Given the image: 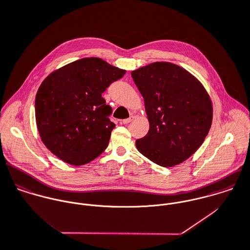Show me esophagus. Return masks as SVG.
I'll list each match as a JSON object with an SVG mask.
<instances>
[{"label":"esophagus","mask_w":250,"mask_h":250,"mask_svg":"<svg viewBox=\"0 0 250 250\" xmlns=\"http://www.w3.org/2000/svg\"><path fill=\"white\" fill-rule=\"evenodd\" d=\"M133 119H134V116H131V117H129V118H127V119H123V120H122V123H123V124H128V123H130Z\"/></svg>","instance_id":"1"}]
</instances>
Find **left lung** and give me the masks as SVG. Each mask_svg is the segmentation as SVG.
<instances>
[{"label":"left lung","instance_id":"left-lung-1","mask_svg":"<svg viewBox=\"0 0 250 250\" xmlns=\"http://www.w3.org/2000/svg\"><path fill=\"white\" fill-rule=\"evenodd\" d=\"M145 100L148 133L136 141L138 150L162 167L178 165L204 143L212 122L210 98L194 76L168 62L132 72Z\"/></svg>","mask_w":250,"mask_h":250}]
</instances>
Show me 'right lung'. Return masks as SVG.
Instances as JSON below:
<instances>
[{"mask_svg": "<svg viewBox=\"0 0 250 250\" xmlns=\"http://www.w3.org/2000/svg\"><path fill=\"white\" fill-rule=\"evenodd\" d=\"M125 74L91 57L56 70L42 82L36 96V122L42 143L54 155L81 166L104 152L115 124L102 93Z\"/></svg>", "mask_w": 250, "mask_h": 250, "instance_id": "add662e5", "label": "right lung"}]
</instances>
